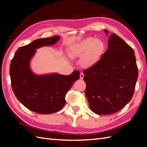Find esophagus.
<instances>
[{"instance_id": "1", "label": "esophagus", "mask_w": 147, "mask_h": 147, "mask_svg": "<svg viewBox=\"0 0 147 147\" xmlns=\"http://www.w3.org/2000/svg\"><path fill=\"white\" fill-rule=\"evenodd\" d=\"M83 77H84V74L83 73H82L80 74V79L81 80H83Z\"/></svg>"}]
</instances>
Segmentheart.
<instances>
[{
	"label": "heart",
	"mask_w": 147,
	"mask_h": 147,
	"mask_svg": "<svg viewBox=\"0 0 147 147\" xmlns=\"http://www.w3.org/2000/svg\"><path fill=\"white\" fill-rule=\"evenodd\" d=\"M105 49L104 42L93 37H89L71 48V57H82L81 64L86 68L91 67L97 62Z\"/></svg>",
	"instance_id": "obj_1"
}]
</instances>
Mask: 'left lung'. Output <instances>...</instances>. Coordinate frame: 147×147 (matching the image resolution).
Here are the masks:
<instances>
[{"label": "left lung", "instance_id": "obj_1", "mask_svg": "<svg viewBox=\"0 0 147 147\" xmlns=\"http://www.w3.org/2000/svg\"><path fill=\"white\" fill-rule=\"evenodd\" d=\"M106 34L107 30H104ZM135 52L124 40L112 33L108 49L100 59L83 71L85 95L95 114L106 115L123 109L135 92L138 76Z\"/></svg>", "mask_w": 147, "mask_h": 147}]
</instances>
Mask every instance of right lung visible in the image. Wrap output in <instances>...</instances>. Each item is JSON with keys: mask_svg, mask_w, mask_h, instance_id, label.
<instances>
[{"mask_svg": "<svg viewBox=\"0 0 147 147\" xmlns=\"http://www.w3.org/2000/svg\"><path fill=\"white\" fill-rule=\"evenodd\" d=\"M59 38V36H54L38 39L21 47L11 62V86L15 96L26 108L36 113L47 114L60 111L65 104L66 93L80 79L78 70L68 76L58 74L36 76L31 72L29 62L36 49L54 44Z\"/></svg>", "mask_w": 147, "mask_h": 147, "instance_id": "add662e5", "label": "right lung"}]
</instances>
